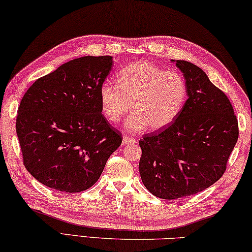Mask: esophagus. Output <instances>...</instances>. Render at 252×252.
Instances as JSON below:
<instances>
[{
  "mask_svg": "<svg viewBox=\"0 0 252 252\" xmlns=\"http://www.w3.org/2000/svg\"><path fill=\"white\" fill-rule=\"evenodd\" d=\"M137 141L135 138L128 137V136H124L123 137V145H129V144H136Z\"/></svg>",
  "mask_w": 252,
  "mask_h": 252,
  "instance_id": "esophagus-1",
  "label": "esophagus"
}]
</instances>
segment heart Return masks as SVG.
Instances as JSON below:
<instances>
[{"label":"heart","instance_id":"b5f03b06","mask_svg":"<svg viewBox=\"0 0 252 252\" xmlns=\"http://www.w3.org/2000/svg\"><path fill=\"white\" fill-rule=\"evenodd\" d=\"M188 98V86L179 72L160 69L139 61L123 68L117 84L106 81L99 88V100L104 116L117 123L130 109L125 129L141 133L160 130L179 116Z\"/></svg>","mask_w":252,"mask_h":252}]
</instances>
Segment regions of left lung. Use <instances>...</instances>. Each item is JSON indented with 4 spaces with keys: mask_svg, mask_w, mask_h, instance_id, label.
Segmentation results:
<instances>
[{
    "mask_svg": "<svg viewBox=\"0 0 252 252\" xmlns=\"http://www.w3.org/2000/svg\"><path fill=\"white\" fill-rule=\"evenodd\" d=\"M172 63L183 73L188 100L170 126L139 142L143 184L165 200L193 195L216 183L239 136L238 119L224 93L197 65Z\"/></svg>",
    "mask_w": 252,
    "mask_h": 252,
    "instance_id": "1",
    "label": "left lung"
}]
</instances>
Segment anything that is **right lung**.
Instances as JSON below:
<instances>
[{"label": "right lung", "mask_w": 252, "mask_h": 252, "mask_svg": "<svg viewBox=\"0 0 252 252\" xmlns=\"http://www.w3.org/2000/svg\"><path fill=\"white\" fill-rule=\"evenodd\" d=\"M113 57H81L39 78L24 94L15 129L28 172L60 192L97 182L123 137L101 114L99 88Z\"/></svg>", "instance_id": "right-lung-1"}]
</instances>
